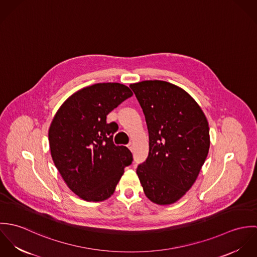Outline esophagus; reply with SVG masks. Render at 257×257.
Returning a JSON list of instances; mask_svg holds the SVG:
<instances>
[{
  "label": "esophagus",
  "instance_id": "34e87169",
  "mask_svg": "<svg viewBox=\"0 0 257 257\" xmlns=\"http://www.w3.org/2000/svg\"><path fill=\"white\" fill-rule=\"evenodd\" d=\"M127 147L130 148V150H131V151H133V150H134V145H133L132 143H130V144L127 145Z\"/></svg>",
  "mask_w": 257,
  "mask_h": 257
}]
</instances>
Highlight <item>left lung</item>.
<instances>
[{
  "label": "left lung",
  "mask_w": 257,
  "mask_h": 257,
  "mask_svg": "<svg viewBox=\"0 0 257 257\" xmlns=\"http://www.w3.org/2000/svg\"><path fill=\"white\" fill-rule=\"evenodd\" d=\"M146 115L149 152L137 169L147 198L170 205L196 181L210 148L205 113L180 87L160 80L130 85Z\"/></svg>",
  "instance_id": "1"
}]
</instances>
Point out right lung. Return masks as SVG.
<instances>
[{"label":"right lung","mask_w":257,"mask_h":257,"mask_svg":"<svg viewBox=\"0 0 257 257\" xmlns=\"http://www.w3.org/2000/svg\"><path fill=\"white\" fill-rule=\"evenodd\" d=\"M133 96L119 83H98L70 96L57 110L48 131L53 162L70 190L81 199L101 202L110 198L133 154L114 146L115 122L107 114Z\"/></svg>","instance_id":"right-lung-1"}]
</instances>
